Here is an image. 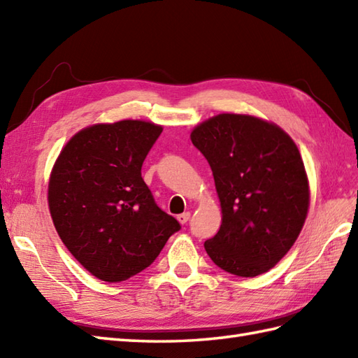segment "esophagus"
Masks as SVG:
<instances>
[{
	"label": "esophagus",
	"mask_w": 358,
	"mask_h": 358,
	"mask_svg": "<svg viewBox=\"0 0 358 358\" xmlns=\"http://www.w3.org/2000/svg\"><path fill=\"white\" fill-rule=\"evenodd\" d=\"M189 218H191V212H183V214H180L177 217V220L181 224H186L189 222Z\"/></svg>",
	"instance_id": "1"
}]
</instances>
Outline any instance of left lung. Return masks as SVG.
<instances>
[{"label":"left lung","mask_w":358,"mask_h":358,"mask_svg":"<svg viewBox=\"0 0 358 358\" xmlns=\"http://www.w3.org/2000/svg\"><path fill=\"white\" fill-rule=\"evenodd\" d=\"M191 140L214 175L220 231L204 241L210 260L237 277H257L292 248L309 208L299 149L283 129L250 115L220 113Z\"/></svg>","instance_id":"obj_1"}]
</instances>
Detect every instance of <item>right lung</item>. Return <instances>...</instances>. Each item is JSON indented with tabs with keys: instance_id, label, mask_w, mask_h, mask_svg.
Listing matches in <instances>:
<instances>
[{
	"instance_id": "add662e5",
	"label": "right lung",
	"mask_w": 358,
	"mask_h": 358,
	"mask_svg": "<svg viewBox=\"0 0 358 358\" xmlns=\"http://www.w3.org/2000/svg\"><path fill=\"white\" fill-rule=\"evenodd\" d=\"M163 127L140 120L75 134L49 180V209L69 252L103 281L131 278L181 229L158 208L141 166Z\"/></svg>"
}]
</instances>
